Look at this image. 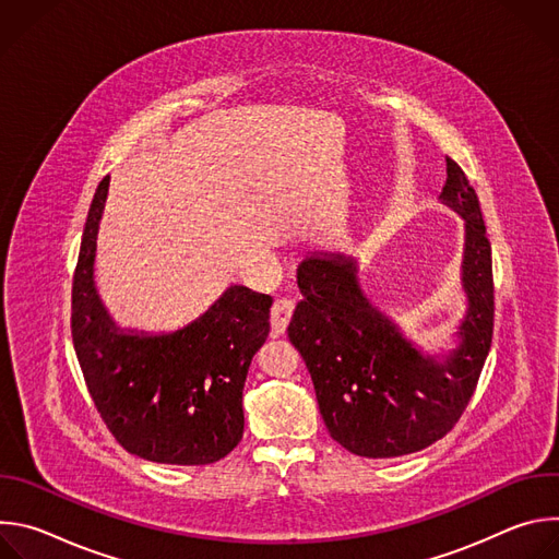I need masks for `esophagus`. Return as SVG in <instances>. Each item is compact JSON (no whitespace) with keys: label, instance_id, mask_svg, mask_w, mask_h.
Segmentation results:
<instances>
[{"label":"esophagus","instance_id":"34e87169","mask_svg":"<svg viewBox=\"0 0 559 559\" xmlns=\"http://www.w3.org/2000/svg\"><path fill=\"white\" fill-rule=\"evenodd\" d=\"M294 300L292 298H276L272 305V332L278 336L287 330L292 313H294Z\"/></svg>","mask_w":559,"mask_h":559}]
</instances>
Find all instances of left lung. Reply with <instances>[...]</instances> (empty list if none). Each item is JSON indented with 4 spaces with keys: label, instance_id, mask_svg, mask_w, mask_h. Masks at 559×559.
<instances>
[{
    "label": "left lung",
    "instance_id": "1",
    "mask_svg": "<svg viewBox=\"0 0 559 559\" xmlns=\"http://www.w3.org/2000/svg\"><path fill=\"white\" fill-rule=\"evenodd\" d=\"M440 199L464 216L460 347L423 356L362 294L356 261L313 254L298 265L302 300L287 328L330 436L365 457H397L444 438L464 414L493 338V265L480 201L447 156Z\"/></svg>",
    "mask_w": 559,
    "mask_h": 559
}]
</instances>
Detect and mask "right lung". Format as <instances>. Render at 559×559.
Returning <instances> with one entry per match:
<instances>
[{"label":"right lung","mask_w":559,"mask_h":559,"mask_svg":"<svg viewBox=\"0 0 559 559\" xmlns=\"http://www.w3.org/2000/svg\"><path fill=\"white\" fill-rule=\"evenodd\" d=\"M110 177L93 197L72 276L70 330L79 367L117 442L150 462L212 464L243 438V386L270 334L272 296L231 285L173 334L119 332L93 263Z\"/></svg>","instance_id":"obj_1"}]
</instances>
